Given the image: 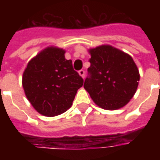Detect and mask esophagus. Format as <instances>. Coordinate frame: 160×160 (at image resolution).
I'll list each match as a JSON object with an SVG mask.
<instances>
[{"mask_svg":"<svg viewBox=\"0 0 160 160\" xmlns=\"http://www.w3.org/2000/svg\"><path fill=\"white\" fill-rule=\"evenodd\" d=\"M79 74L84 79V77H85V71H84V70H80V71H79Z\"/></svg>","mask_w":160,"mask_h":160,"instance_id":"1","label":"esophagus"}]
</instances>
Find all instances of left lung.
<instances>
[{"label":"left lung","instance_id":"1","mask_svg":"<svg viewBox=\"0 0 160 160\" xmlns=\"http://www.w3.org/2000/svg\"><path fill=\"white\" fill-rule=\"evenodd\" d=\"M91 55L84 88L98 106L108 111L122 108L134 97L139 70L128 54L111 45L88 49Z\"/></svg>","mask_w":160,"mask_h":160}]
</instances>
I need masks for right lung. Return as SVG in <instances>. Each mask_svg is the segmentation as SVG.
Here are the masks:
<instances>
[{"label": "right lung", "instance_id": "add662e5", "mask_svg": "<svg viewBox=\"0 0 160 160\" xmlns=\"http://www.w3.org/2000/svg\"><path fill=\"white\" fill-rule=\"evenodd\" d=\"M65 50L49 46L31 59L23 73L27 99L39 114L55 117L67 111L84 80L74 71Z\"/></svg>", "mask_w": 160, "mask_h": 160}]
</instances>
